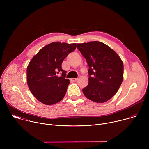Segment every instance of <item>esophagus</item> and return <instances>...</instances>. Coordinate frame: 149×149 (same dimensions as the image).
<instances>
[{"label": "esophagus", "instance_id": "1", "mask_svg": "<svg viewBox=\"0 0 149 149\" xmlns=\"http://www.w3.org/2000/svg\"><path fill=\"white\" fill-rule=\"evenodd\" d=\"M71 81H72V82H76V81H77L78 78H71Z\"/></svg>", "mask_w": 149, "mask_h": 149}]
</instances>
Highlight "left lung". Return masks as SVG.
I'll return each mask as SVG.
<instances>
[{"instance_id": "left-lung-1", "label": "left lung", "mask_w": 149, "mask_h": 149, "mask_svg": "<svg viewBox=\"0 0 149 149\" xmlns=\"http://www.w3.org/2000/svg\"><path fill=\"white\" fill-rule=\"evenodd\" d=\"M77 48L89 66L88 84L82 89L84 95L95 102L107 101L123 82V61L114 50L101 42L77 44Z\"/></svg>"}]
</instances>
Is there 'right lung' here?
<instances>
[{
  "label": "right lung",
  "mask_w": 149,
  "mask_h": 149,
  "mask_svg": "<svg viewBox=\"0 0 149 149\" xmlns=\"http://www.w3.org/2000/svg\"><path fill=\"white\" fill-rule=\"evenodd\" d=\"M76 44L52 43L42 48L31 59L27 67V83L33 96L45 105H52L64 97L70 80L62 63L76 49ZM61 73L59 77L58 74Z\"/></svg>",
  "instance_id": "1"
}]
</instances>
